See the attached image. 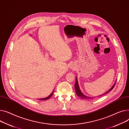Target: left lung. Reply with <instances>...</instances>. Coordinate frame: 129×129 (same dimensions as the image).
Wrapping results in <instances>:
<instances>
[{"label": "left lung", "instance_id": "obj_1", "mask_svg": "<svg viewBox=\"0 0 129 129\" xmlns=\"http://www.w3.org/2000/svg\"><path fill=\"white\" fill-rule=\"evenodd\" d=\"M75 81H75L74 87H75V92H76L77 95L79 97H80V98H82V99H91V98H92V97H88V96H85V95H84V94H83L81 92V90L80 89V88H79V84H78V82L77 78H76V79H75ZM116 82H115V83L114 84V85H113L112 86V87L109 90H108L107 92L105 93L104 94H102L101 96H102V95H104V94H107V93H108V92H109L110 91V90H111L113 88V87H114V86H115V84H116Z\"/></svg>", "mask_w": 129, "mask_h": 129}]
</instances>
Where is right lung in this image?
Segmentation results:
<instances>
[{
  "label": "right lung",
  "mask_w": 129,
  "mask_h": 129,
  "mask_svg": "<svg viewBox=\"0 0 129 129\" xmlns=\"http://www.w3.org/2000/svg\"><path fill=\"white\" fill-rule=\"evenodd\" d=\"M53 93H54V91H53V92H52V93H51L50 95H49L48 97H45V98H41V99H39V100H41V101H45V100H48V99H49V98L51 97V96L52 95Z\"/></svg>",
  "instance_id": "1"
}]
</instances>
